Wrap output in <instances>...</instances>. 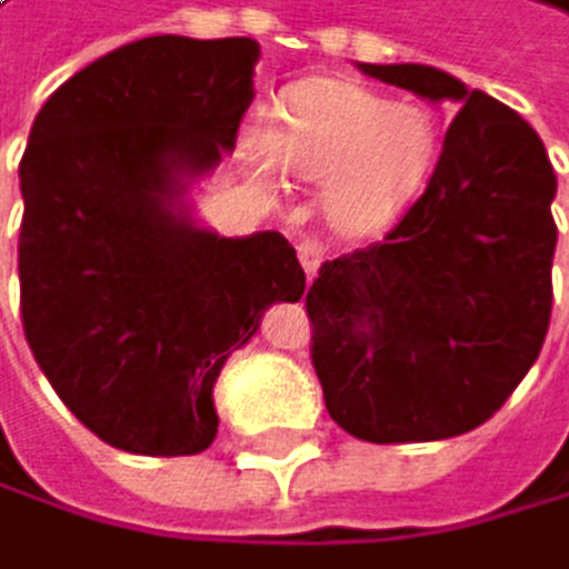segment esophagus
<instances>
[{
  "instance_id": "1",
  "label": "esophagus",
  "mask_w": 569,
  "mask_h": 569,
  "mask_svg": "<svg viewBox=\"0 0 569 569\" xmlns=\"http://www.w3.org/2000/svg\"><path fill=\"white\" fill-rule=\"evenodd\" d=\"M297 258H300V269L308 272V279H311L321 269V261H325V244L318 241V237H308V241L297 244Z\"/></svg>"
}]
</instances>
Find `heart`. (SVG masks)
<instances>
[{
    "label": "heart",
    "mask_w": 569,
    "mask_h": 569,
    "mask_svg": "<svg viewBox=\"0 0 569 569\" xmlns=\"http://www.w3.org/2000/svg\"><path fill=\"white\" fill-rule=\"evenodd\" d=\"M282 129L254 121L244 129V157L261 181L297 178L321 188L325 216L342 233H373L399 216L423 188L437 124L427 108L339 79L297 87L279 111Z\"/></svg>",
    "instance_id": "b5f03b06"
}]
</instances>
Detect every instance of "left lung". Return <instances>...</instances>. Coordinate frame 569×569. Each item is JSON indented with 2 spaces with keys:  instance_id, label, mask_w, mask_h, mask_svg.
<instances>
[{
  "instance_id": "left-lung-1",
  "label": "left lung",
  "mask_w": 569,
  "mask_h": 569,
  "mask_svg": "<svg viewBox=\"0 0 569 569\" xmlns=\"http://www.w3.org/2000/svg\"><path fill=\"white\" fill-rule=\"evenodd\" d=\"M455 100L433 174L385 241L325 261L308 287L328 416L370 445L482 427L539 360L552 315L556 174L536 129L430 66H360Z\"/></svg>"
}]
</instances>
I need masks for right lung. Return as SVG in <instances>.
Instances as JSON below:
<instances>
[{
    "mask_svg": "<svg viewBox=\"0 0 569 569\" xmlns=\"http://www.w3.org/2000/svg\"><path fill=\"white\" fill-rule=\"evenodd\" d=\"M251 38H142L79 69L20 160V318L69 412L104 445L174 458L216 437L212 385L303 269L276 230L216 237L178 209L233 150Z\"/></svg>",
    "mask_w": 569,
    "mask_h": 569,
    "instance_id": "1",
    "label": "right lung"
}]
</instances>
